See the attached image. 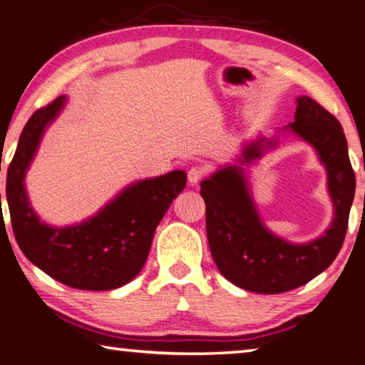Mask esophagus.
<instances>
[{"instance_id":"esophagus-1","label":"esophagus","mask_w":365,"mask_h":365,"mask_svg":"<svg viewBox=\"0 0 365 365\" xmlns=\"http://www.w3.org/2000/svg\"><path fill=\"white\" fill-rule=\"evenodd\" d=\"M205 175H206L205 168H201V165H193V168L188 170V182L190 185H196Z\"/></svg>"}]
</instances>
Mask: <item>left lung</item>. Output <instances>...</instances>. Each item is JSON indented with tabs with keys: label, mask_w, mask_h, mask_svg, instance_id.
Here are the masks:
<instances>
[{
	"label": "left lung",
	"mask_w": 365,
	"mask_h": 365,
	"mask_svg": "<svg viewBox=\"0 0 365 365\" xmlns=\"http://www.w3.org/2000/svg\"><path fill=\"white\" fill-rule=\"evenodd\" d=\"M283 132L311 145L327 172L333 219L325 233L307 243H292L265 227L252 197L246 168L279 146L272 138L246 141L233 164L201 182L206 202V232L220 274L243 289L262 294L289 292L329 267L338 256L348 230L356 177L341 123L309 96L296 98L294 122Z\"/></svg>",
	"instance_id": "left-lung-1"
}]
</instances>
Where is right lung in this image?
Segmentation results:
<instances>
[{"mask_svg": "<svg viewBox=\"0 0 365 365\" xmlns=\"http://www.w3.org/2000/svg\"><path fill=\"white\" fill-rule=\"evenodd\" d=\"M66 103L63 95L36 110L21 133L6 178L12 230L29 261L51 279L77 289H115L143 269L156 227L187 185V174L170 170L133 182L80 224L54 227L40 220L29 201L26 174Z\"/></svg>", "mask_w": 365, "mask_h": 365, "instance_id": "right-lung-1", "label": "right lung"}]
</instances>
